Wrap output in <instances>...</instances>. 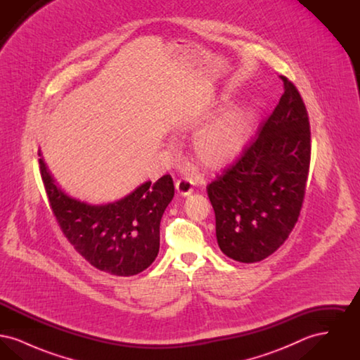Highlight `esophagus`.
Segmentation results:
<instances>
[{
  "mask_svg": "<svg viewBox=\"0 0 360 360\" xmlns=\"http://www.w3.org/2000/svg\"><path fill=\"white\" fill-rule=\"evenodd\" d=\"M193 186H194V182H193L191 178H188V176L179 178V179L175 182L176 191H178L181 195H184V197H186V195L193 193Z\"/></svg>",
  "mask_w": 360,
  "mask_h": 360,
  "instance_id": "1",
  "label": "esophagus"
}]
</instances>
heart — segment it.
Here are the masks:
<instances>
[{"label": "heart", "instance_id": "b5f03b06", "mask_svg": "<svg viewBox=\"0 0 360 360\" xmlns=\"http://www.w3.org/2000/svg\"><path fill=\"white\" fill-rule=\"evenodd\" d=\"M248 135L250 115L244 108L235 106L195 137L194 154L207 167L223 166L239 154Z\"/></svg>", "mask_w": 360, "mask_h": 360}]
</instances>
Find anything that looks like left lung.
Returning <instances> with one entry per match:
<instances>
[{
  "label": "left lung",
  "mask_w": 360,
  "mask_h": 360,
  "mask_svg": "<svg viewBox=\"0 0 360 360\" xmlns=\"http://www.w3.org/2000/svg\"><path fill=\"white\" fill-rule=\"evenodd\" d=\"M273 113L236 160L206 186L216 216L220 250L233 260L255 263L289 238L302 207L309 165L308 110L286 77Z\"/></svg>",
  "instance_id": "obj_1"
}]
</instances>
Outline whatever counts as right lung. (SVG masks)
<instances>
[{"mask_svg":"<svg viewBox=\"0 0 360 360\" xmlns=\"http://www.w3.org/2000/svg\"><path fill=\"white\" fill-rule=\"evenodd\" d=\"M39 166L56 221L91 266L109 274L131 276L153 264L159 252L160 220L174 197L169 174L153 185L150 181L140 185L116 202L90 205L58 188L43 158Z\"/></svg>","mask_w":360,"mask_h":360,"instance_id":"add662e5","label":"right lung"}]
</instances>
